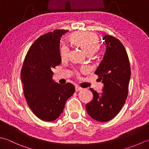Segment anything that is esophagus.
<instances>
[{
    "label": "esophagus",
    "instance_id": "34e87169",
    "mask_svg": "<svg viewBox=\"0 0 149 149\" xmlns=\"http://www.w3.org/2000/svg\"><path fill=\"white\" fill-rule=\"evenodd\" d=\"M81 89H82V88L80 87H79V86H76L75 87V91L77 92L79 91H81Z\"/></svg>",
    "mask_w": 149,
    "mask_h": 149
}]
</instances>
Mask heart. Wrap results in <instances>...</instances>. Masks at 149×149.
<instances>
[{"label":"heart","mask_w":149,"mask_h":149,"mask_svg":"<svg viewBox=\"0 0 149 149\" xmlns=\"http://www.w3.org/2000/svg\"><path fill=\"white\" fill-rule=\"evenodd\" d=\"M69 40L72 44L80 47L87 54H93L100 47L99 38L95 33L89 31H77L69 36ZM69 48L63 45L60 49L62 59L68 57Z\"/></svg>","instance_id":"obj_1"}]
</instances>
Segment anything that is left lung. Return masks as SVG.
<instances>
[{"label": "left lung", "mask_w": 149, "mask_h": 149, "mask_svg": "<svg viewBox=\"0 0 149 149\" xmlns=\"http://www.w3.org/2000/svg\"><path fill=\"white\" fill-rule=\"evenodd\" d=\"M106 51L95 71L104 84L102 93L92 88L93 99L86 105V110L94 120L106 122L119 113L125 103L131 70L125 47L118 38L105 35Z\"/></svg>", "instance_id": "left-lung-1"}]
</instances>
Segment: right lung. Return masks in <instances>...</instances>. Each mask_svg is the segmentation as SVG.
<instances>
[{
  "instance_id": "right-lung-1",
  "label": "right lung",
  "mask_w": 149,
  "mask_h": 149,
  "mask_svg": "<svg viewBox=\"0 0 149 149\" xmlns=\"http://www.w3.org/2000/svg\"><path fill=\"white\" fill-rule=\"evenodd\" d=\"M66 31L55 29L36 39L27 53L21 69L26 102L36 116L44 121L58 118L66 101L75 91L72 84L61 85L52 80V69L61 63L60 37Z\"/></svg>"
}]
</instances>
